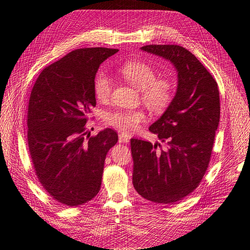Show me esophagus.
<instances>
[{"mask_svg": "<svg viewBox=\"0 0 250 250\" xmlns=\"http://www.w3.org/2000/svg\"><path fill=\"white\" fill-rule=\"evenodd\" d=\"M128 142H129V138H128V136H126L125 134H120V135H119V143L127 144Z\"/></svg>", "mask_w": 250, "mask_h": 250, "instance_id": "34e87169", "label": "esophagus"}]
</instances>
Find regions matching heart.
I'll list each match as a JSON object with an SVG mask.
<instances>
[{
	"label": "heart",
	"mask_w": 250,
	"mask_h": 250,
	"mask_svg": "<svg viewBox=\"0 0 250 250\" xmlns=\"http://www.w3.org/2000/svg\"><path fill=\"white\" fill-rule=\"evenodd\" d=\"M120 74L139 89L144 102L155 109L166 107L173 98L174 86L167 78H156V69L144 62L131 61L120 67ZM113 81L105 72L99 71L94 77L93 89L97 101L106 102L111 96ZM146 116L142 109H117L105 115V122L124 133H133Z\"/></svg>",
	"instance_id": "heart-1"
}]
</instances>
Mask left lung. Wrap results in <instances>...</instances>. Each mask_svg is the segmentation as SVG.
<instances>
[{
    "instance_id": "left-lung-1",
    "label": "left lung",
    "mask_w": 250,
    "mask_h": 250,
    "mask_svg": "<svg viewBox=\"0 0 250 250\" xmlns=\"http://www.w3.org/2000/svg\"><path fill=\"white\" fill-rule=\"evenodd\" d=\"M142 50L171 62L177 90L148 130L161 144L131 138L132 182L146 200L173 204L200 185L207 170L221 115L214 78L197 57L178 45H146Z\"/></svg>"
}]
</instances>
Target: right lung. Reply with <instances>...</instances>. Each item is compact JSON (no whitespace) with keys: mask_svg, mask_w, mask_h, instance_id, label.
I'll return each mask as SVG.
<instances>
[{"mask_svg":"<svg viewBox=\"0 0 250 250\" xmlns=\"http://www.w3.org/2000/svg\"><path fill=\"white\" fill-rule=\"evenodd\" d=\"M118 49L81 48L45 67L32 89L27 143L36 175L48 195L65 206L90 201L102 186L104 160L118 142L111 128L88 134L96 105L97 69Z\"/></svg>","mask_w":250,"mask_h":250,"instance_id":"obj_1","label":"right lung"}]
</instances>
